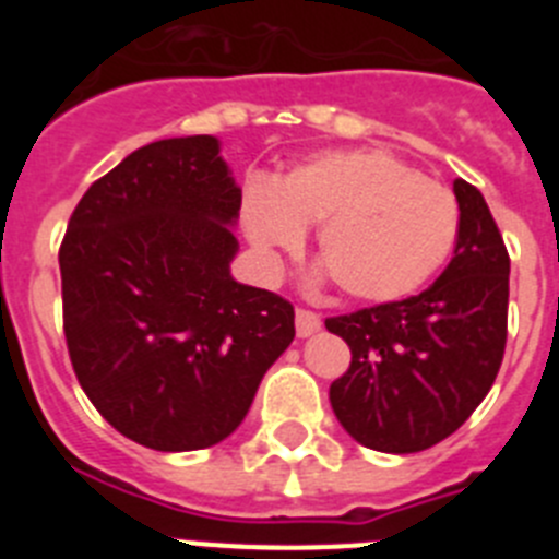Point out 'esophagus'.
<instances>
[{
  "instance_id": "1",
  "label": "esophagus",
  "mask_w": 559,
  "mask_h": 559,
  "mask_svg": "<svg viewBox=\"0 0 559 559\" xmlns=\"http://www.w3.org/2000/svg\"><path fill=\"white\" fill-rule=\"evenodd\" d=\"M322 330V319L310 310H296V335L299 338H308V335L319 333Z\"/></svg>"
}]
</instances>
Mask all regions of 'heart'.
I'll return each instance as SVG.
<instances>
[{
  "mask_svg": "<svg viewBox=\"0 0 559 559\" xmlns=\"http://www.w3.org/2000/svg\"><path fill=\"white\" fill-rule=\"evenodd\" d=\"M319 224L316 251L349 299L397 302L417 294L451 257L459 204L383 151L322 153L288 176L249 187L243 226L263 271Z\"/></svg>",
  "mask_w": 559,
  "mask_h": 559,
  "instance_id": "b5f03b06",
  "label": "heart"
}]
</instances>
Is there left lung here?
I'll return each instance as SVG.
<instances>
[{
	"label": "left lung",
	"instance_id": "left-lung-1",
	"mask_svg": "<svg viewBox=\"0 0 559 559\" xmlns=\"http://www.w3.org/2000/svg\"><path fill=\"white\" fill-rule=\"evenodd\" d=\"M453 195L456 251L431 288L324 322L353 353L330 406L372 451L417 453L451 437L501 369L510 254L481 192L456 179Z\"/></svg>",
	"mask_w": 559,
	"mask_h": 559
}]
</instances>
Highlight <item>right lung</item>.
Masks as SVG:
<instances>
[{
  "label": "right lung",
  "mask_w": 559,
  "mask_h": 559,
  "mask_svg": "<svg viewBox=\"0 0 559 559\" xmlns=\"http://www.w3.org/2000/svg\"><path fill=\"white\" fill-rule=\"evenodd\" d=\"M240 199L221 140L199 133L133 151L69 218V358L97 412L153 451L229 437L296 335L283 296L231 276Z\"/></svg>",
  "instance_id": "add662e5"
}]
</instances>
